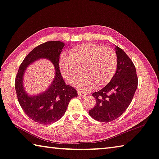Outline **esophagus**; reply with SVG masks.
I'll return each mask as SVG.
<instances>
[{"label":"esophagus","mask_w":159,"mask_h":159,"mask_svg":"<svg viewBox=\"0 0 159 159\" xmlns=\"http://www.w3.org/2000/svg\"><path fill=\"white\" fill-rule=\"evenodd\" d=\"M77 93H78V96L79 97H80V98H84L86 95V94L85 93H84V92H82V91H77Z\"/></svg>","instance_id":"esophagus-1"}]
</instances>
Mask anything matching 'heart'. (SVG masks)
I'll return each mask as SVG.
<instances>
[{
	"label": "heart",
	"mask_w": 159,
	"mask_h": 159,
	"mask_svg": "<svg viewBox=\"0 0 159 159\" xmlns=\"http://www.w3.org/2000/svg\"><path fill=\"white\" fill-rule=\"evenodd\" d=\"M116 52L110 48L95 43H84L72 49L68 57L63 55L59 67L69 82H74L82 73L77 87L88 90L94 84L98 87L107 84L115 74L117 67Z\"/></svg>",
	"instance_id": "1"
}]
</instances>
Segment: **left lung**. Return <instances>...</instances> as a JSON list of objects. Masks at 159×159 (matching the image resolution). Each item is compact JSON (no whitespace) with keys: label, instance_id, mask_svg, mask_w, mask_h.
Segmentation results:
<instances>
[{"label":"left lung","instance_id":"1","mask_svg":"<svg viewBox=\"0 0 159 159\" xmlns=\"http://www.w3.org/2000/svg\"><path fill=\"white\" fill-rule=\"evenodd\" d=\"M117 69L109 83L93 93L96 104L89 111L99 122H109L119 118L129 106L138 86V77L132 61L119 47H115Z\"/></svg>","mask_w":159,"mask_h":159}]
</instances>
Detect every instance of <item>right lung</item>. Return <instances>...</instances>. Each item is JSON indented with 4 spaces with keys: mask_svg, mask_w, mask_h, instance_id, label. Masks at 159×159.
Returning <instances> with one entry per match:
<instances>
[{
    "mask_svg": "<svg viewBox=\"0 0 159 159\" xmlns=\"http://www.w3.org/2000/svg\"><path fill=\"white\" fill-rule=\"evenodd\" d=\"M64 46L61 41H52L34 48L24 59L16 75L15 89L18 100L25 114L37 123L46 125L57 121L64 116L71 99L77 96L76 90L66 84L59 70V57ZM41 58L52 63L56 75L46 90L30 96L24 89V75L30 65Z\"/></svg>",
    "mask_w": 159,
    "mask_h": 159,
    "instance_id": "add662e5",
    "label": "right lung"
}]
</instances>
